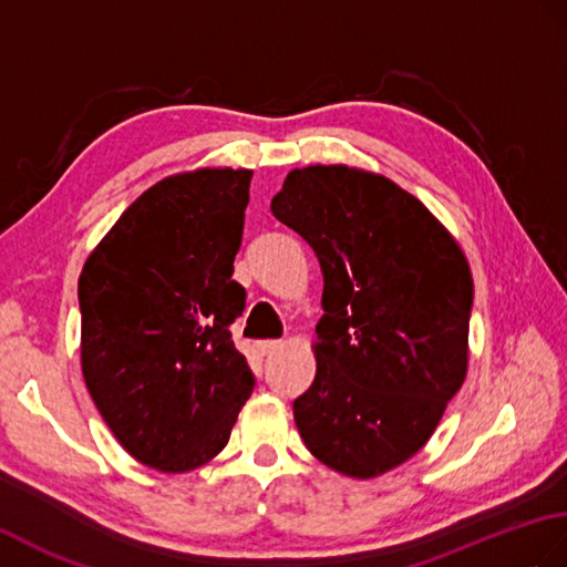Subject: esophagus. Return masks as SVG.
Returning a JSON list of instances; mask_svg holds the SVG:
<instances>
[{
  "label": "esophagus",
  "instance_id": "obj_1",
  "mask_svg": "<svg viewBox=\"0 0 567 567\" xmlns=\"http://www.w3.org/2000/svg\"><path fill=\"white\" fill-rule=\"evenodd\" d=\"M280 348H282V340H260V343H258V350L262 354H272L275 350H280Z\"/></svg>",
  "mask_w": 567,
  "mask_h": 567
}]
</instances>
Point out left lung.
I'll return each mask as SVG.
<instances>
[{"mask_svg":"<svg viewBox=\"0 0 567 567\" xmlns=\"http://www.w3.org/2000/svg\"><path fill=\"white\" fill-rule=\"evenodd\" d=\"M270 209L323 272L316 377L292 405L297 430L333 471L381 476L423 450L464 384L468 262L417 197L367 171H289Z\"/></svg>","mask_w":567,"mask_h":567,"instance_id":"left-lung-1","label":"left lung"}]
</instances>
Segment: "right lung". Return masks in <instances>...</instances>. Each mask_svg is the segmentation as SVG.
<instances>
[{
  "label": "right lung",
  "mask_w": 567,
  "mask_h": 567,
  "mask_svg": "<svg viewBox=\"0 0 567 567\" xmlns=\"http://www.w3.org/2000/svg\"><path fill=\"white\" fill-rule=\"evenodd\" d=\"M248 168H200L144 190L79 275L82 372L105 425L144 466L183 473L229 442L256 374L229 326L246 307Z\"/></svg>",
  "instance_id": "right-lung-1"
}]
</instances>
